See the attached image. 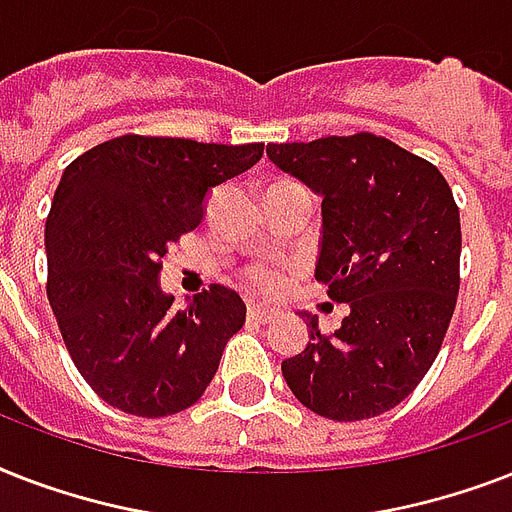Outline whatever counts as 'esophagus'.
I'll use <instances>...</instances> for the list:
<instances>
[{
	"label": "esophagus",
	"mask_w": 512,
	"mask_h": 512,
	"mask_svg": "<svg viewBox=\"0 0 512 512\" xmlns=\"http://www.w3.org/2000/svg\"><path fill=\"white\" fill-rule=\"evenodd\" d=\"M249 319L260 321V324H271V321L279 319V311L276 308H265V305H249Z\"/></svg>",
	"instance_id": "34e87169"
}]
</instances>
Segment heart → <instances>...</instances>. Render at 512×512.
<instances>
[{
	"label": "heart",
	"instance_id": "b5f03b06",
	"mask_svg": "<svg viewBox=\"0 0 512 512\" xmlns=\"http://www.w3.org/2000/svg\"><path fill=\"white\" fill-rule=\"evenodd\" d=\"M244 281H247V287L257 289V292L273 295L287 284V273L279 271V268H271V265H249L244 271Z\"/></svg>",
	"mask_w": 512,
	"mask_h": 512
}]
</instances>
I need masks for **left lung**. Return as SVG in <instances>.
Returning <instances> with one entry per match:
<instances>
[{"label": "left lung", "instance_id": "1", "mask_svg": "<svg viewBox=\"0 0 512 512\" xmlns=\"http://www.w3.org/2000/svg\"><path fill=\"white\" fill-rule=\"evenodd\" d=\"M268 159L321 196L316 281L350 313L281 361L289 390L337 422L398 406L436 361L460 292V209L444 175L388 138L358 132L268 143Z\"/></svg>", "mask_w": 512, "mask_h": 512}]
</instances>
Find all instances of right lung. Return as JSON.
Listing matches in <instances>:
<instances>
[{
  "label": "right lung",
  "mask_w": 512,
  "mask_h": 512,
  "mask_svg": "<svg viewBox=\"0 0 512 512\" xmlns=\"http://www.w3.org/2000/svg\"><path fill=\"white\" fill-rule=\"evenodd\" d=\"M260 156L263 143L122 135L60 177L44 225L47 297L79 374L119 412L167 417L196 404L247 319L220 284L175 311L159 273L172 241L201 223L207 193Z\"/></svg>",
  "instance_id": "1"
}]
</instances>
